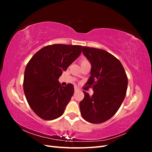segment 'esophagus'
Segmentation results:
<instances>
[{"label":"esophagus","instance_id":"1","mask_svg":"<svg viewBox=\"0 0 152 152\" xmlns=\"http://www.w3.org/2000/svg\"><path fill=\"white\" fill-rule=\"evenodd\" d=\"M75 92H77V91H79V88H78V87H75Z\"/></svg>","mask_w":152,"mask_h":152}]
</instances>
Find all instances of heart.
<instances>
[{
  "instance_id": "b5f03b06",
  "label": "heart",
  "mask_w": 152,
  "mask_h": 152,
  "mask_svg": "<svg viewBox=\"0 0 152 152\" xmlns=\"http://www.w3.org/2000/svg\"><path fill=\"white\" fill-rule=\"evenodd\" d=\"M86 61H88L86 59H82L81 60V63H84V62H86Z\"/></svg>"
}]
</instances>
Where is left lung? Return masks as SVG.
Wrapping results in <instances>:
<instances>
[{
    "label": "left lung",
    "mask_w": 152,
    "mask_h": 152,
    "mask_svg": "<svg viewBox=\"0 0 152 152\" xmlns=\"http://www.w3.org/2000/svg\"><path fill=\"white\" fill-rule=\"evenodd\" d=\"M82 53L91 65L86 83L93 87L91 96L83 91L79 103L81 115L86 121L100 124L112 118L126 97L128 80L121 61L104 50L82 46Z\"/></svg>",
    "instance_id": "1"
}]
</instances>
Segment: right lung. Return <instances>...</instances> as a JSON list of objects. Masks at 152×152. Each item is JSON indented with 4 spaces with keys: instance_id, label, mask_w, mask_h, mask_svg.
<instances>
[{
    "instance_id": "1",
    "label": "right lung",
    "mask_w": 152,
    "mask_h": 152,
    "mask_svg": "<svg viewBox=\"0 0 152 152\" xmlns=\"http://www.w3.org/2000/svg\"><path fill=\"white\" fill-rule=\"evenodd\" d=\"M82 46L53 44L40 49L26 66L23 89L32 110L44 120L61 117L74 93L72 84L62 86L58 79L80 56Z\"/></svg>"
}]
</instances>
